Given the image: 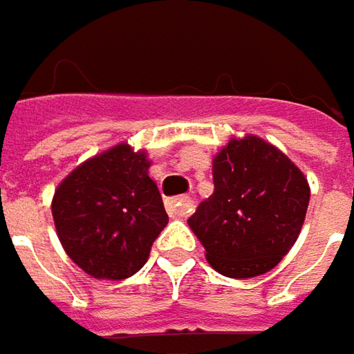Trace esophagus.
Listing matches in <instances>:
<instances>
[{
  "mask_svg": "<svg viewBox=\"0 0 354 354\" xmlns=\"http://www.w3.org/2000/svg\"><path fill=\"white\" fill-rule=\"evenodd\" d=\"M191 207H193L191 197H177L167 203V212L171 217H187L191 214Z\"/></svg>",
  "mask_w": 354,
  "mask_h": 354,
  "instance_id": "obj_1",
  "label": "esophagus"
}]
</instances>
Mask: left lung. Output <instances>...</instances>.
<instances>
[{
  "label": "left lung",
  "mask_w": 354,
  "mask_h": 354,
  "mask_svg": "<svg viewBox=\"0 0 354 354\" xmlns=\"http://www.w3.org/2000/svg\"><path fill=\"white\" fill-rule=\"evenodd\" d=\"M308 199L306 177L284 153L258 137H243L217 153L214 195L187 221L219 274L252 278L288 254Z\"/></svg>",
  "instance_id": "8db88e82"
}]
</instances>
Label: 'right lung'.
Returning a JSON list of instances; mask_svg holds the SVG:
<instances>
[{
    "instance_id": "right-lung-1",
    "label": "right lung",
    "mask_w": 354,
    "mask_h": 354,
    "mask_svg": "<svg viewBox=\"0 0 354 354\" xmlns=\"http://www.w3.org/2000/svg\"><path fill=\"white\" fill-rule=\"evenodd\" d=\"M52 215L74 264L109 280L137 274L169 221L147 155L129 145L74 169L56 189Z\"/></svg>"
}]
</instances>
